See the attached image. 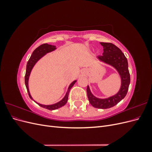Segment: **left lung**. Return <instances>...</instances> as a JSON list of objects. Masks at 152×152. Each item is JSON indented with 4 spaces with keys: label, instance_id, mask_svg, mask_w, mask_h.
Here are the masks:
<instances>
[{
    "label": "left lung",
    "instance_id": "8db88e82",
    "mask_svg": "<svg viewBox=\"0 0 152 152\" xmlns=\"http://www.w3.org/2000/svg\"><path fill=\"white\" fill-rule=\"evenodd\" d=\"M100 44L103 47V53L102 56H97V59L115 69L121 77V87L115 94L107 98L96 97L91 93L89 86L87 87V94L89 102L93 107L107 109L114 107L125 98L130 84V74L128 70L127 59L122 50L112 43L100 42Z\"/></svg>",
    "mask_w": 152,
    "mask_h": 152
}]
</instances>
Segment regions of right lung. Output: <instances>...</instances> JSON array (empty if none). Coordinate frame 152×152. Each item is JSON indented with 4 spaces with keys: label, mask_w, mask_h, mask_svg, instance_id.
<instances>
[{
    "label": "right lung",
    "mask_w": 152,
    "mask_h": 152,
    "mask_svg": "<svg viewBox=\"0 0 152 152\" xmlns=\"http://www.w3.org/2000/svg\"><path fill=\"white\" fill-rule=\"evenodd\" d=\"M56 45H50L48 44H44L40 45V46H39L37 48H36L34 52L32 53V54L31 55V56L29 59V60L27 63L26 65V73H25V86L26 87L27 91H28V93L29 95V97L32 99L34 100V102L38 104L39 106H40L41 107L46 108L49 110H56L58 108H61L63 107L65 105L67 102H68V94H69V92H70V90L71 89L73 86L75 84V82H77L76 80L74 81H73L72 83L70 84V86H68V88L67 90L65 96H64V98L61 100L59 101V102L54 103L53 104H49V105H45V104H42L40 103H39L33 99V98L31 97V96L30 94V91H29V87H28V80H29V77L30 75L31 72L33 69L34 66H35V64L37 63L39 59H40L43 56H44L45 54L50 53L52 51H54V50H56Z\"/></svg>",
    "instance_id": "obj_1"
}]
</instances>
